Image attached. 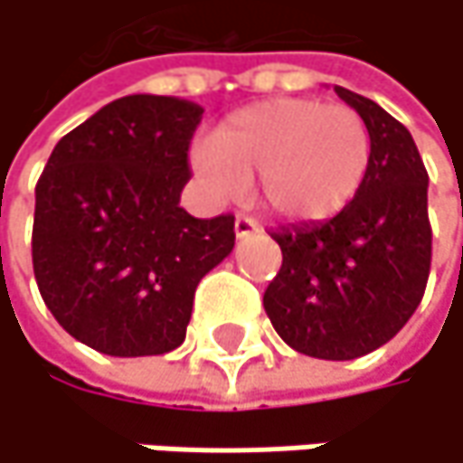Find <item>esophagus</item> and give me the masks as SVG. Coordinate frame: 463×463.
I'll return each instance as SVG.
<instances>
[{
	"instance_id": "esophagus-1",
	"label": "esophagus",
	"mask_w": 463,
	"mask_h": 463,
	"mask_svg": "<svg viewBox=\"0 0 463 463\" xmlns=\"http://www.w3.org/2000/svg\"><path fill=\"white\" fill-rule=\"evenodd\" d=\"M252 233H258V222L239 213V216H236V239H247V236H252Z\"/></svg>"
}]
</instances>
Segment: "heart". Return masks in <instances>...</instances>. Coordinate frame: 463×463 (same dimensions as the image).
<instances>
[{
    "label": "heart",
    "mask_w": 463,
    "mask_h": 463,
    "mask_svg": "<svg viewBox=\"0 0 463 463\" xmlns=\"http://www.w3.org/2000/svg\"><path fill=\"white\" fill-rule=\"evenodd\" d=\"M203 189L233 200L255 175V194L285 222H326L364 189L372 132L358 110L315 97H279L227 116L189 154Z\"/></svg>",
    "instance_id": "b5f03b06"
}]
</instances>
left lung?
Wrapping results in <instances>:
<instances>
[{
	"instance_id": "8db88e82",
	"label": "left lung",
	"mask_w": 463,
	"mask_h": 463,
	"mask_svg": "<svg viewBox=\"0 0 463 463\" xmlns=\"http://www.w3.org/2000/svg\"><path fill=\"white\" fill-rule=\"evenodd\" d=\"M334 89L372 132V167L334 219L271 233L282 269L263 307L293 350L353 361L391 342L423 298L431 269L429 173L402 121L374 99Z\"/></svg>"
}]
</instances>
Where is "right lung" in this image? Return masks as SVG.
<instances>
[{
    "label": "right lung",
    "mask_w": 463,
    "mask_h": 463,
    "mask_svg": "<svg viewBox=\"0 0 463 463\" xmlns=\"http://www.w3.org/2000/svg\"><path fill=\"white\" fill-rule=\"evenodd\" d=\"M203 108L156 94L108 102L67 132L34 189L40 296L78 342L116 358L175 350L200 279L236 244L233 216L178 200Z\"/></svg>",
    "instance_id": "right-lung-1"
}]
</instances>
